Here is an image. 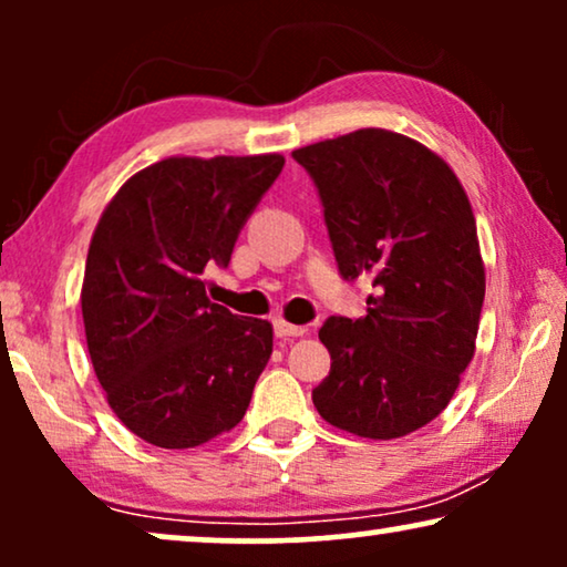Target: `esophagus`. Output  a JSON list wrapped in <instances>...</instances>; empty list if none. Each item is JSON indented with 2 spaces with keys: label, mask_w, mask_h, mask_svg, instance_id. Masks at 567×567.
Returning a JSON list of instances; mask_svg holds the SVG:
<instances>
[{
  "label": "esophagus",
  "mask_w": 567,
  "mask_h": 567,
  "mask_svg": "<svg viewBox=\"0 0 567 567\" xmlns=\"http://www.w3.org/2000/svg\"><path fill=\"white\" fill-rule=\"evenodd\" d=\"M305 332H307L305 324H291L286 320H276V336L278 338H299V336H305Z\"/></svg>",
  "instance_id": "esophagus-1"
}]
</instances>
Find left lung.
<instances>
[{
	"label": "left lung",
	"mask_w": 567,
	"mask_h": 567,
	"mask_svg": "<svg viewBox=\"0 0 567 567\" xmlns=\"http://www.w3.org/2000/svg\"><path fill=\"white\" fill-rule=\"evenodd\" d=\"M324 206L343 278H369L359 320L330 317L312 402L361 439H402L444 413L475 355L485 266L454 169L415 138L359 128L293 150Z\"/></svg>",
	"instance_id": "left-lung-1"
}]
</instances>
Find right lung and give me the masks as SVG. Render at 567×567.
Segmentation results:
<instances>
[{
    "mask_svg": "<svg viewBox=\"0 0 567 567\" xmlns=\"http://www.w3.org/2000/svg\"><path fill=\"white\" fill-rule=\"evenodd\" d=\"M284 154L167 157L121 185L92 231L82 281L87 351L107 405L159 449L235 429L274 353V324L206 297Z\"/></svg>",
    "mask_w": 567,
    "mask_h": 567,
    "instance_id": "add662e5",
    "label": "right lung"
}]
</instances>
